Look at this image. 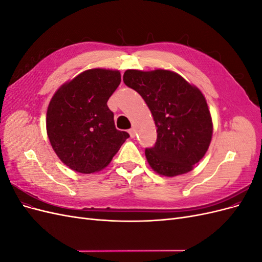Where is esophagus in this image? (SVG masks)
Masks as SVG:
<instances>
[{
    "label": "esophagus",
    "instance_id": "1",
    "mask_svg": "<svg viewBox=\"0 0 262 262\" xmlns=\"http://www.w3.org/2000/svg\"><path fill=\"white\" fill-rule=\"evenodd\" d=\"M129 134H130V137L131 138H134V137H136V129H130L129 130Z\"/></svg>",
    "mask_w": 262,
    "mask_h": 262
}]
</instances>
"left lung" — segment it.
Segmentation results:
<instances>
[{
    "label": "left lung",
    "instance_id": "1",
    "mask_svg": "<svg viewBox=\"0 0 262 262\" xmlns=\"http://www.w3.org/2000/svg\"><path fill=\"white\" fill-rule=\"evenodd\" d=\"M123 82L141 95L154 118L157 140L145 148L150 167L167 177L192 170L207 153L213 132L202 93L167 70H128Z\"/></svg>",
    "mask_w": 262,
    "mask_h": 262
}]
</instances>
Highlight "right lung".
Wrapping results in <instances>:
<instances>
[{
    "label": "right lung",
    "instance_id": "1",
    "mask_svg": "<svg viewBox=\"0 0 262 262\" xmlns=\"http://www.w3.org/2000/svg\"><path fill=\"white\" fill-rule=\"evenodd\" d=\"M121 82L119 71L93 69L62 85L47 112V133L52 148L71 169L98 171L130 136L116 129L107 101Z\"/></svg>",
    "mask_w": 262,
    "mask_h": 262
}]
</instances>
